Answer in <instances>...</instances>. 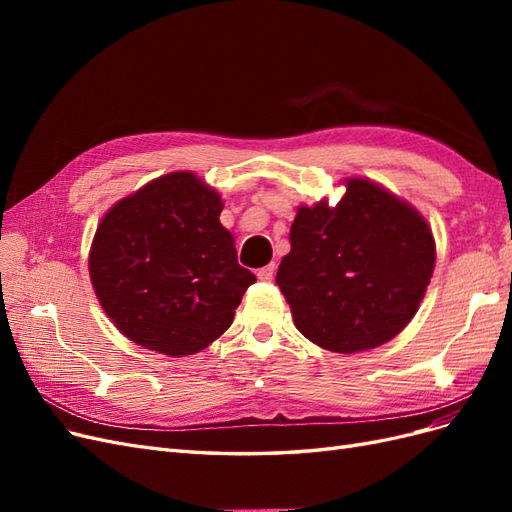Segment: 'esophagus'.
<instances>
[{
	"instance_id": "esophagus-1",
	"label": "esophagus",
	"mask_w": 512,
	"mask_h": 512,
	"mask_svg": "<svg viewBox=\"0 0 512 512\" xmlns=\"http://www.w3.org/2000/svg\"><path fill=\"white\" fill-rule=\"evenodd\" d=\"M258 280H262V282H271L273 280V275H275V265L271 262V265H267V267H262V269H258Z\"/></svg>"
}]
</instances>
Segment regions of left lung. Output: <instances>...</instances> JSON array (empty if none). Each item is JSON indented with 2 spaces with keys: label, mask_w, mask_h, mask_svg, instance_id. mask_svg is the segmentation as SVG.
I'll return each instance as SVG.
<instances>
[{
  "label": "left lung",
  "mask_w": 512,
  "mask_h": 512,
  "mask_svg": "<svg viewBox=\"0 0 512 512\" xmlns=\"http://www.w3.org/2000/svg\"><path fill=\"white\" fill-rule=\"evenodd\" d=\"M433 265L436 241L423 215L382 185L350 177L335 207H299L275 282L309 342L352 354L404 331Z\"/></svg>",
  "instance_id": "left-lung-1"
}]
</instances>
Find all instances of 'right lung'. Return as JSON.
Listing matches in <instances>:
<instances>
[{
	"label": "right lung",
	"mask_w": 512,
	"mask_h": 512,
	"mask_svg": "<svg viewBox=\"0 0 512 512\" xmlns=\"http://www.w3.org/2000/svg\"><path fill=\"white\" fill-rule=\"evenodd\" d=\"M222 198L194 173H168L119 200L89 250L96 297L115 327L147 350L194 354L235 318L256 275L220 224Z\"/></svg>",
	"instance_id": "1"
}]
</instances>
